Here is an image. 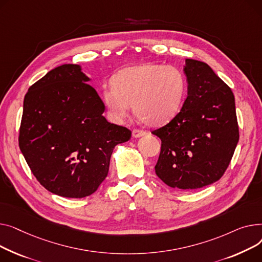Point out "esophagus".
Segmentation results:
<instances>
[{"instance_id":"1","label":"esophagus","mask_w":262,"mask_h":262,"mask_svg":"<svg viewBox=\"0 0 262 262\" xmlns=\"http://www.w3.org/2000/svg\"><path fill=\"white\" fill-rule=\"evenodd\" d=\"M147 134V132L146 131H144V130H140V129H134L133 131H132V136L133 137H135V138H137V137H142V136H144V135H146Z\"/></svg>"}]
</instances>
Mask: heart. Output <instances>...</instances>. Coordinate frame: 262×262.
Returning a JSON list of instances; mask_svg holds the SVG:
<instances>
[{
	"label": "heart",
	"mask_w": 262,
	"mask_h": 262,
	"mask_svg": "<svg viewBox=\"0 0 262 262\" xmlns=\"http://www.w3.org/2000/svg\"><path fill=\"white\" fill-rule=\"evenodd\" d=\"M111 85L102 92V101L113 120L125 119L132 105L138 120L159 127L179 111L186 81L176 67L141 63L120 70Z\"/></svg>",
	"instance_id": "obj_1"
}]
</instances>
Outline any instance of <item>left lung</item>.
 Wrapping results in <instances>:
<instances>
[{"label": "left lung", "mask_w": 262, "mask_h": 262, "mask_svg": "<svg viewBox=\"0 0 262 262\" xmlns=\"http://www.w3.org/2000/svg\"><path fill=\"white\" fill-rule=\"evenodd\" d=\"M187 98L162 128L157 176L169 187L191 190L224 174L239 141L235 97L230 88L202 61L186 59Z\"/></svg>", "instance_id": "1"}]
</instances>
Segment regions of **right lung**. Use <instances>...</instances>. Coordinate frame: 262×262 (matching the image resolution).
Segmentation results:
<instances>
[{"instance_id":"obj_1","label":"right lung","mask_w":262,"mask_h":262,"mask_svg":"<svg viewBox=\"0 0 262 262\" xmlns=\"http://www.w3.org/2000/svg\"><path fill=\"white\" fill-rule=\"evenodd\" d=\"M78 64L50 71L24 97L19 146L30 170L49 191L84 198L109 172L116 145L131 131L107 121L104 104Z\"/></svg>"}]
</instances>
